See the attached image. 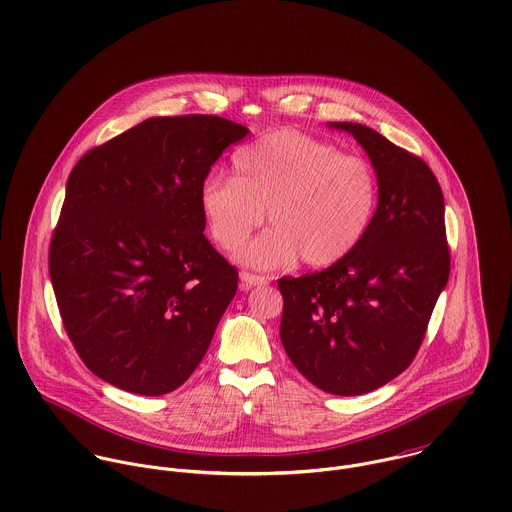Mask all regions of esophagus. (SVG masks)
Listing matches in <instances>:
<instances>
[{"mask_svg": "<svg viewBox=\"0 0 512 512\" xmlns=\"http://www.w3.org/2000/svg\"><path fill=\"white\" fill-rule=\"evenodd\" d=\"M267 283L269 281L261 275H253V273H247V271L241 273V289L243 291H249L251 287H261V285H267Z\"/></svg>", "mask_w": 512, "mask_h": 512, "instance_id": "1", "label": "esophagus"}]
</instances>
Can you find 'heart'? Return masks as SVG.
<instances>
[{"mask_svg":"<svg viewBox=\"0 0 512 512\" xmlns=\"http://www.w3.org/2000/svg\"><path fill=\"white\" fill-rule=\"evenodd\" d=\"M235 176L211 172L200 204L211 237L235 251L267 219L273 223L243 251L253 267L301 261L330 267L366 237L378 207L372 164L342 154L330 142L299 130H277L233 156Z\"/></svg>","mask_w":512,"mask_h":512,"instance_id":"1","label":"heart"}]
</instances>
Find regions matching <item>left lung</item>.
<instances>
[{"label": "left lung", "mask_w": 512, "mask_h": 512, "mask_svg": "<svg viewBox=\"0 0 512 512\" xmlns=\"http://www.w3.org/2000/svg\"><path fill=\"white\" fill-rule=\"evenodd\" d=\"M368 152L380 200L360 245L324 271L281 277V342L310 384L360 396L413 362L447 285L445 204L431 168L376 130L332 124Z\"/></svg>", "instance_id": "left-lung-1"}]
</instances>
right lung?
Listing matches in <instances>:
<instances>
[{
  "label": "right lung",
  "mask_w": 512,
  "mask_h": 512,
  "mask_svg": "<svg viewBox=\"0 0 512 512\" xmlns=\"http://www.w3.org/2000/svg\"><path fill=\"white\" fill-rule=\"evenodd\" d=\"M247 132L213 114L156 116L71 170L49 275L69 340L104 382L162 396L202 362L239 273L205 239L200 190Z\"/></svg>",
  "instance_id": "1"
}]
</instances>
